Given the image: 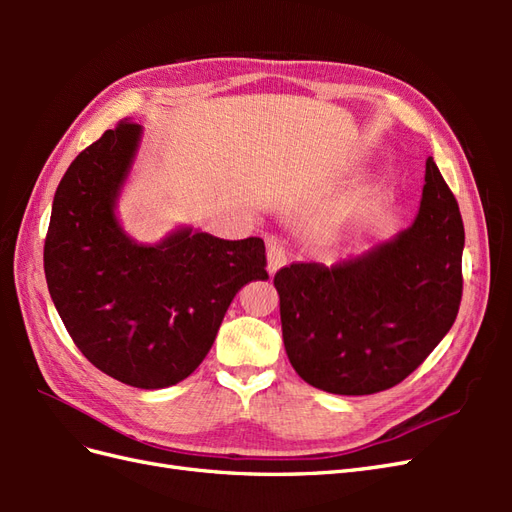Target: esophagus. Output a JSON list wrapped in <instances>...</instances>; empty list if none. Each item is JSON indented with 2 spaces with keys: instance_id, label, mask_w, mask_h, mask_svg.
<instances>
[{
  "instance_id": "34e87169",
  "label": "esophagus",
  "mask_w": 512,
  "mask_h": 512,
  "mask_svg": "<svg viewBox=\"0 0 512 512\" xmlns=\"http://www.w3.org/2000/svg\"><path fill=\"white\" fill-rule=\"evenodd\" d=\"M286 262H288L286 247L282 243L271 241L269 243V250H267V269H269V273L273 275L277 269H282Z\"/></svg>"
}]
</instances>
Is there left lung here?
<instances>
[{"label": "left lung", "instance_id": "1", "mask_svg": "<svg viewBox=\"0 0 512 512\" xmlns=\"http://www.w3.org/2000/svg\"><path fill=\"white\" fill-rule=\"evenodd\" d=\"M463 241L457 200L427 158L421 209L391 243L331 269L292 262L275 273L294 371L335 395H371L406 380L457 318Z\"/></svg>", "mask_w": 512, "mask_h": 512}]
</instances>
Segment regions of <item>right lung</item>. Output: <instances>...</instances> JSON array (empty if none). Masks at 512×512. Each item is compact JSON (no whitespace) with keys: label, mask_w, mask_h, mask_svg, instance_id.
<instances>
[{"label":"right lung","mask_w":512,"mask_h":512,"mask_svg":"<svg viewBox=\"0 0 512 512\" xmlns=\"http://www.w3.org/2000/svg\"><path fill=\"white\" fill-rule=\"evenodd\" d=\"M141 126L121 121L61 177L44 239V275L59 318L85 359L136 389H164L203 363L226 309L269 280L265 241L177 230L136 245L115 218Z\"/></svg>","instance_id":"add662e5"}]
</instances>
